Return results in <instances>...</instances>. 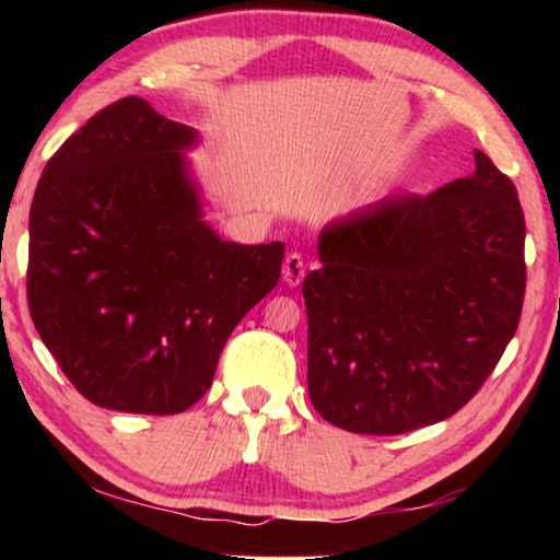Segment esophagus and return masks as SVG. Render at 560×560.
Instances as JSON below:
<instances>
[{"mask_svg":"<svg viewBox=\"0 0 560 560\" xmlns=\"http://www.w3.org/2000/svg\"><path fill=\"white\" fill-rule=\"evenodd\" d=\"M303 278H305V259L303 255H298V252H290L285 262H282V280H285L290 288H295L301 285Z\"/></svg>","mask_w":560,"mask_h":560,"instance_id":"34e87169","label":"esophagus"}]
</instances>
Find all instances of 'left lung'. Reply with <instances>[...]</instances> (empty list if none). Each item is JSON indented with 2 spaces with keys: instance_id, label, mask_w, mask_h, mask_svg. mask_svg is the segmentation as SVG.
I'll use <instances>...</instances> for the list:
<instances>
[{
  "instance_id": "obj_1",
  "label": "left lung",
  "mask_w": 560,
  "mask_h": 560,
  "mask_svg": "<svg viewBox=\"0 0 560 560\" xmlns=\"http://www.w3.org/2000/svg\"><path fill=\"white\" fill-rule=\"evenodd\" d=\"M477 171L420 198L328 221L303 280L308 395L364 435L433 425L477 395L517 331L525 217L485 152Z\"/></svg>"
}]
</instances>
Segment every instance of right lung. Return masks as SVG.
<instances>
[{"instance_id":"add662e5","label":"right lung","mask_w":560,"mask_h":560,"mask_svg":"<svg viewBox=\"0 0 560 560\" xmlns=\"http://www.w3.org/2000/svg\"><path fill=\"white\" fill-rule=\"evenodd\" d=\"M144 98L94 114L48 160L30 209V316L98 408L175 416L278 285L285 244L226 242L203 219L188 150Z\"/></svg>"}]
</instances>
